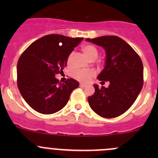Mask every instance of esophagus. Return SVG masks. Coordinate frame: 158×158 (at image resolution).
<instances>
[{
	"mask_svg": "<svg viewBox=\"0 0 158 158\" xmlns=\"http://www.w3.org/2000/svg\"><path fill=\"white\" fill-rule=\"evenodd\" d=\"M79 86L82 87V88H84V87L86 86V85H85V84H84V83H80V85H79Z\"/></svg>",
	"mask_w": 158,
	"mask_h": 158,
	"instance_id": "esophagus-1",
	"label": "esophagus"
}]
</instances>
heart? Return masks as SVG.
<instances>
[{"mask_svg":"<svg viewBox=\"0 0 158 158\" xmlns=\"http://www.w3.org/2000/svg\"><path fill=\"white\" fill-rule=\"evenodd\" d=\"M82 52H83L84 55L86 56V58L88 59L89 61H92V60H95L98 57V49L94 46L90 45V44H87L82 47ZM72 56L73 53H71L67 59V63L68 64H69L70 61H71ZM94 73L92 71H77L73 73V77L75 78L77 80L81 81V82H88L89 79H91L92 76H93Z\"/></svg>","mask_w":158,"mask_h":158,"instance_id":"obj_1","label":"heart"}]
</instances>
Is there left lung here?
Here are the masks:
<instances>
[{
  "instance_id": "1",
  "label": "left lung",
  "mask_w": 158,
  "mask_h": 158,
  "mask_svg": "<svg viewBox=\"0 0 158 158\" xmlns=\"http://www.w3.org/2000/svg\"><path fill=\"white\" fill-rule=\"evenodd\" d=\"M85 40L102 47L106 61L97 79L109 82L108 88L93 85L95 93L88 98L91 109L106 118L121 115L133 105L143 86L142 62L124 40L116 36H102Z\"/></svg>"
}]
</instances>
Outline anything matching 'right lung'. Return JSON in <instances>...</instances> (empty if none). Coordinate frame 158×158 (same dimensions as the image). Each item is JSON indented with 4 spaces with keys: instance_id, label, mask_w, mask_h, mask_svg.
Wrapping results in <instances>:
<instances>
[{
    "instance_id": "obj_1",
    "label": "right lung",
    "mask_w": 158,
    "mask_h": 158,
    "mask_svg": "<svg viewBox=\"0 0 158 158\" xmlns=\"http://www.w3.org/2000/svg\"><path fill=\"white\" fill-rule=\"evenodd\" d=\"M83 38L49 34L33 42L22 53L17 66V86L23 99L37 112H57L67 104L79 82L69 79L59 83L67 59Z\"/></svg>"
}]
</instances>
